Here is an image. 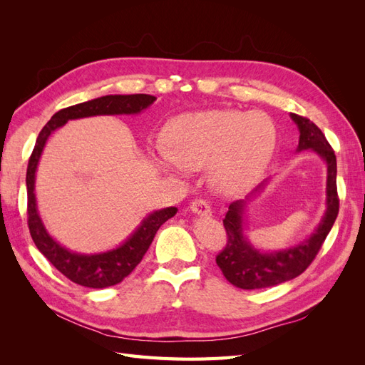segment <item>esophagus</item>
<instances>
[{
    "instance_id": "obj_1",
    "label": "esophagus",
    "mask_w": 365,
    "mask_h": 365,
    "mask_svg": "<svg viewBox=\"0 0 365 365\" xmlns=\"http://www.w3.org/2000/svg\"><path fill=\"white\" fill-rule=\"evenodd\" d=\"M190 210H192V213H195L197 216H204V217L212 216V208H210L208 202H205L204 200L193 201L190 204Z\"/></svg>"
}]
</instances>
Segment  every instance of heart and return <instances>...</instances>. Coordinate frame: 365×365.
Wrapping results in <instances>:
<instances>
[{
	"label": "heart",
	"instance_id": "heart-1",
	"mask_svg": "<svg viewBox=\"0 0 365 365\" xmlns=\"http://www.w3.org/2000/svg\"><path fill=\"white\" fill-rule=\"evenodd\" d=\"M152 161L172 175L207 168L215 190L236 195L256 184L274 155L277 132L263 113L233 109L185 113L170 120Z\"/></svg>",
	"mask_w": 365,
	"mask_h": 365
}]
</instances>
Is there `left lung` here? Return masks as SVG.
Returning <instances> with one entry per match:
<instances>
[{
  "mask_svg": "<svg viewBox=\"0 0 365 365\" xmlns=\"http://www.w3.org/2000/svg\"><path fill=\"white\" fill-rule=\"evenodd\" d=\"M300 132L297 152L311 150L326 164V212L311 236L291 248L263 251L254 247L248 236L247 212L252 197L260 195L269 178L260 182L245 200L231 202L224 219L228 242L222 252L217 254L216 263L225 279L240 289H263L298 277L315 259L329 231L338 216L339 201L336 195V157L324 134L309 118L291 114Z\"/></svg>",
  "mask_w": 365,
  "mask_h": 365,
  "instance_id": "8db88e82",
  "label": "left lung"
}]
</instances>
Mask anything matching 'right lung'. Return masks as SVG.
I'll return each mask as SVG.
<instances>
[{
  "mask_svg": "<svg viewBox=\"0 0 365 365\" xmlns=\"http://www.w3.org/2000/svg\"><path fill=\"white\" fill-rule=\"evenodd\" d=\"M155 101L157 97L149 94H109L97 97L93 101L61 109L42 128L36 138L26 176L30 235L36 248L51 262L54 268L71 282L85 286V288L102 289L108 288V286H114L128 277L149 250L158 228L165 220L173 217L178 208L165 207L146 215L123 244L113 250L83 254L65 248L48 233L38 212L35 182L43 148H46L53 132L62 128L70 120L96 115H135L145 111Z\"/></svg>",
  "mask_w": 365,
  "mask_h": 365,
  "instance_id": "right-lung-1",
  "label": "right lung"
}]
</instances>
